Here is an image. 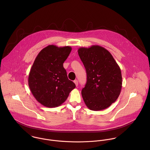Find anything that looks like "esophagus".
<instances>
[{"mask_svg":"<svg viewBox=\"0 0 150 150\" xmlns=\"http://www.w3.org/2000/svg\"><path fill=\"white\" fill-rule=\"evenodd\" d=\"M74 84H75L76 86H78V83H78V81H77V80H74Z\"/></svg>","mask_w":150,"mask_h":150,"instance_id":"obj_1","label":"esophagus"}]
</instances>
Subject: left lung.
<instances>
[{
	"instance_id": "obj_1",
	"label": "left lung",
	"mask_w": 150,
	"mask_h": 150,
	"mask_svg": "<svg viewBox=\"0 0 150 150\" xmlns=\"http://www.w3.org/2000/svg\"><path fill=\"white\" fill-rule=\"evenodd\" d=\"M79 55L85 66L86 83L81 95L86 107L93 111L107 108L118 99L122 88L120 66L103 47H80Z\"/></svg>"
}]
</instances>
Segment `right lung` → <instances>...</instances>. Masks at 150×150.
I'll list each match as a JSON object with an SVG mask.
<instances>
[{
	"mask_svg": "<svg viewBox=\"0 0 150 150\" xmlns=\"http://www.w3.org/2000/svg\"><path fill=\"white\" fill-rule=\"evenodd\" d=\"M71 51L70 46L49 45L40 51L33 64L28 85L36 100L44 106H59L76 88L68 79L63 65Z\"/></svg>",
	"mask_w": 150,
	"mask_h": 150,
	"instance_id": "1",
	"label": "right lung"
}]
</instances>
